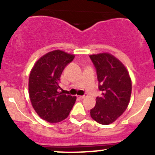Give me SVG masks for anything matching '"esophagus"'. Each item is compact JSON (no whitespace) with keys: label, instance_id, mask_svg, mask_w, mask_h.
<instances>
[{"label":"esophagus","instance_id":"1","mask_svg":"<svg viewBox=\"0 0 155 155\" xmlns=\"http://www.w3.org/2000/svg\"><path fill=\"white\" fill-rule=\"evenodd\" d=\"M85 97H86V95H83V96H78V97H79V99L82 100V99H84V98H85Z\"/></svg>","mask_w":155,"mask_h":155}]
</instances>
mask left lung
Listing matches in <instances>:
<instances>
[{"label":"left lung","mask_w":155,"mask_h":155,"mask_svg":"<svg viewBox=\"0 0 155 155\" xmlns=\"http://www.w3.org/2000/svg\"><path fill=\"white\" fill-rule=\"evenodd\" d=\"M97 70L101 97L91 109V117L101 124H109L126 110L130 99L132 82L122 62L108 52L91 54Z\"/></svg>","instance_id":"8db88e82"}]
</instances>
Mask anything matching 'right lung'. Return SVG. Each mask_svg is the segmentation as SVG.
Instances as JSON below:
<instances>
[{
	"instance_id": "add662e5",
	"label": "right lung",
	"mask_w": 155,
	"mask_h": 155,
	"mask_svg": "<svg viewBox=\"0 0 155 155\" xmlns=\"http://www.w3.org/2000/svg\"><path fill=\"white\" fill-rule=\"evenodd\" d=\"M74 58V54L54 50L40 58L31 70L28 93L31 104L37 115L49 123L68 118L76 102V97L58 92L61 75Z\"/></svg>"
}]
</instances>
